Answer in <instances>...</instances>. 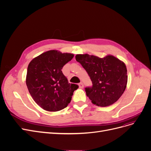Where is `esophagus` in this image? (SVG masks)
Returning a JSON list of instances; mask_svg holds the SVG:
<instances>
[{"label":"esophagus","instance_id":"obj_1","mask_svg":"<svg viewBox=\"0 0 151 151\" xmlns=\"http://www.w3.org/2000/svg\"><path fill=\"white\" fill-rule=\"evenodd\" d=\"M78 86H79V88H81V89H83L84 88V85L82 83H80L78 84Z\"/></svg>","mask_w":151,"mask_h":151}]
</instances>
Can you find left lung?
<instances>
[{
  "label": "left lung",
  "instance_id": "8db88e82",
  "mask_svg": "<svg viewBox=\"0 0 151 151\" xmlns=\"http://www.w3.org/2000/svg\"><path fill=\"white\" fill-rule=\"evenodd\" d=\"M75 58L87 71L93 83L92 87L85 88L92 103L107 107L119 99L128 81L124 62L111 55L99 58L87 54H77Z\"/></svg>",
  "mask_w": 151,
  "mask_h": 151
}]
</instances>
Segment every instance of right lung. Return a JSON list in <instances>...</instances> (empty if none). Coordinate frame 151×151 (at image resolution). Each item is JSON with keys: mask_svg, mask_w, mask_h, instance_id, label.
I'll use <instances>...</instances> for the list:
<instances>
[{"mask_svg": "<svg viewBox=\"0 0 151 151\" xmlns=\"http://www.w3.org/2000/svg\"><path fill=\"white\" fill-rule=\"evenodd\" d=\"M73 57V54L51 50L29 63L26 83L32 99L44 110L57 112L67 107L78 88L77 84L68 83L62 71Z\"/></svg>", "mask_w": 151, "mask_h": 151, "instance_id": "right-lung-1", "label": "right lung"}]
</instances>
